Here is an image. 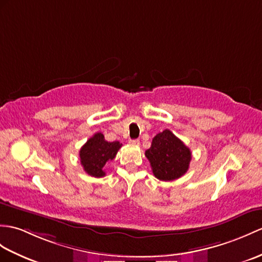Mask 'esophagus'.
Returning a JSON list of instances; mask_svg holds the SVG:
<instances>
[{
	"instance_id": "obj_1",
	"label": "esophagus",
	"mask_w": 262,
	"mask_h": 262,
	"mask_svg": "<svg viewBox=\"0 0 262 262\" xmlns=\"http://www.w3.org/2000/svg\"><path fill=\"white\" fill-rule=\"evenodd\" d=\"M129 143H130L132 145H135V146H138V145H139V141H138V139H130Z\"/></svg>"
}]
</instances>
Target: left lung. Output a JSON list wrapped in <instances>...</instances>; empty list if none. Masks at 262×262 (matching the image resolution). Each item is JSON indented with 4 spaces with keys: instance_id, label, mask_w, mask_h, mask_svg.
<instances>
[{
    "instance_id": "left-lung-1",
    "label": "left lung",
    "mask_w": 262,
    "mask_h": 262,
    "mask_svg": "<svg viewBox=\"0 0 262 262\" xmlns=\"http://www.w3.org/2000/svg\"><path fill=\"white\" fill-rule=\"evenodd\" d=\"M145 156L150 163L155 178L166 182L180 179L187 172L192 153L180 138L165 129L153 138Z\"/></svg>"
}]
</instances>
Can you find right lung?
<instances>
[{
	"mask_svg": "<svg viewBox=\"0 0 262 262\" xmlns=\"http://www.w3.org/2000/svg\"><path fill=\"white\" fill-rule=\"evenodd\" d=\"M120 147L119 142H107L101 133H96L79 151L84 172L94 178L105 176L103 166L115 159Z\"/></svg>",
	"mask_w": 262,
	"mask_h": 262,
	"instance_id": "obj_1",
	"label": "right lung"
}]
</instances>
